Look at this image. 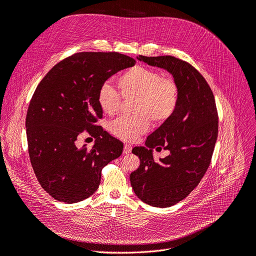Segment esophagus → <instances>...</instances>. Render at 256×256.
Returning a JSON list of instances; mask_svg holds the SVG:
<instances>
[{"label":"esophagus","mask_w":256,"mask_h":256,"mask_svg":"<svg viewBox=\"0 0 256 256\" xmlns=\"http://www.w3.org/2000/svg\"><path fill=\"white\" fill-rule=\"evenodd\" d=\"M132 152V146H128V144H124V154H130Z\"/></svg>","instance_id":"esophagus-1"}]
</instances>
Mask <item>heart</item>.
Returning <instances> with one entry per match:
<instances>
[{"mask_svg":"<svg viewBox=\"0 0 256 256\" xmlns=\"http://www.w3.org/2000/svg\"><path fill=\"white\" fill-rule=\"evenodd\" d=\"M119 92L104 84L97 93V104L102 112L113 116L120 110L122 98L135 99L130 117H120L110 126V130L119 139L136 141L148 130L150 120L165 124L176 113L179 104V86L174 80L163 76L159 71L136 66L121 74L117 80Z\"/></svg>","mask_w":256,"mask_h":256,"instance_id":"b5f03b06","label":"heart"}]
</instances>
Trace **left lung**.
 Instances as JSON below:
<instances>
[{
  "label": "left lung",
  "instance_id": "obj_1",
  "mask_svg": "<svg viewBox=\"0 0 256 256\" xmlns=\"http://www.w3.org/2000/svg\"><path fill=\"white\" fill-rule=\"evenodd\" d=\"M137 58L168 71L179 86L174 115L148 137L146 146L132 148L140 165L130 174L132 190L142 202L170 207L190 194L209 168L218 130L216 100L204 77L190 64L170 55ZM154 147L168 149L170 154L156 162Z\"/></svg>",
  "mask_w": 256,
  "mask_h": 256
}]
</instances>
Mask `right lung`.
Instances as JSON below:
<instances>
[{"label": "right lung", "mask_w": 256, "mask_h": 256, "mask_svg": "<svg viewBox=\"0 0 256 256\" xmlns=\"http://www.w3.org/2000/svg\"><path fill=\"white\" fill-rule=\"evenodd\" d=\"M136 64L118 52H80L55 64L38 84L26 116L28 152L40 186L68 204L92 196L102 170L122 154L124 144L102 126L97 93L108 78ZM86 130L96 140L78 149Z\"/></svg>", "instance_id": "add662e5"}]
</instances>
